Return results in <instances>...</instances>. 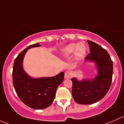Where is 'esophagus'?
Masks as SVG:
<instances>
[{
  "label": "esophagus",
  "instance_id": "34e87169",
  "mask_svg": "<svg viewBox=\"0 0 124 124\" xmlns=\"http://www.w3.org/2000/svg\"><path fill=\"white\" fill-rule=\"evenodd\" d=\"M72 76V73L70 71H67L65 72L64 78L65 79H70Z\"/></svg>",
  "mask_w": 124,
  "mask_h": 124
}]
</instances>
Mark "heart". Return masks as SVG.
<instances>
[{
    "label": "heart",
    "instance_id": "1",
    "mask_svg": "<svg viewBox=\"0 0 124 124\" xmlns=\"http://www.w3.org/2000/svg\"><path fill=\"white\" fill-rule=\"evenodd\" d=\"M86 48L85 45L83 42H79L77 44L75 43H70L66 46L64 47L62 49V53L63 55L69 56L74 53V55L76 58H81L86 54Z\"/></svg>",
    "mask_w": 124,
    "mask_h": 124
}]
</instances>
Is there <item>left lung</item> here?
I'll return each mask as SVG.
<instances>
[{
  "label": "left lung",
  "instance_id": "left-lung-1",
  "mask_svg": "<svg viewBox=\"0 0 124 124\" xmlns=\"http://www.w3.org/2000/svg\"><path fill=\"white\" fill-rule=\"evenodd\" d=\"M90 53L85 62H94L97 75L93 79L78 81L73 78L72 97L77 103L91 104L103 99L110 87L113 75V62L106 49L96 43L88 40Z\"/></svg>",
  "mask_w": 124,
  "mask_h": 124
}]
</instances>
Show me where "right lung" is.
Here are the masks:
<instances>
[{"label": "right lung", "mask_w": 124, "mask_h": 124, "mask_svg": "<svg viewBox=\"0 0 124 124\" xmlns=\"http://www.w3.org/2000/svg\"><path fill=\"white\" fill-rule=\"evenodd\" d=\"M39 43L29 46L15 58L12 71L13 85L20 99L29 108L43 109L53 104L58 86L63 81L64 73L53 77L31 78L24 70L23 62L28 49L40 46Z\"/></svg>", "instance_id": "obj_1"}]
</instances>
